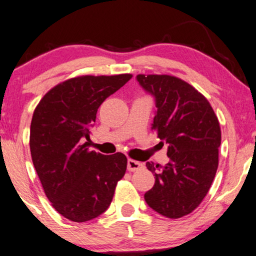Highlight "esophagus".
<instances>
[{"label": "esophagus", "mask_w": 256, "mask_h": 256, "mask_svg": "<svg viewBox=\"0 0 256 256\" xmlns=\"http://www.w3.org/2000/svg\"><path fill=\"white\" fill-rule=\"evenodd\" d=\"M141 168H144V164L140 162H136V160L128 159V172H136L140 170Z\"/></svg>", "instance_id": "1"}]
</instances>
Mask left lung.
Returning a JSON list of instances; mask_svg holds the SVG:
<instances>
[{
  "instance_id": "1",
  "label": "left lung",
  "mask_w": 256,
  "mask_h": 256,
  "mask_svg": "<svg viewBox=\"0 0 256 256\" xmlns=\"http://www.w3.org/2000/svg\"><path fill=\"white\" fill-rule=\"evenodd\" d=\"M136 80L154 98L151 128L168 144L170 162H146L154 185L144 194L148 206L177 219L196 210L206 196L218 168L222 131L210 102L188 82L166 74H138Z\"/></svg>"
}]
</instances>
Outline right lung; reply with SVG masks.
Wrapping results in <instances>:
<instances>
[{
	"mask_svg": "<svg viewBox=\"0 0 256 256\" xmlns=\"http://www.w3.org/2000/svg\"><path fill=\"white\" fill-rule=\"evenodd\" d=\"M131 78H72L52 88L34 112L29 144L34 170L52 206L71 222L105 212L126 172L125 154H97L84 141L90 140L99 106Z\"/></svg>",
	"mask_w": 256,
	"mask_h": 256,
	"instance_id": "obj_1",
	"label": "right lung"
}]
</instances>
